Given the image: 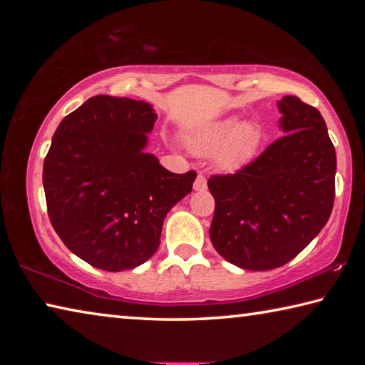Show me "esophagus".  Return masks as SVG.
Returning <instances> with one entry per match:
<instances>
[{
    "label": "esophagus",
    "mask_w": 365,
    "mask_h": 365,
    "mask_svg": "<svg viewBox=\"0 0 365 365\" xmlns=\"http://www.w3.org/2000/svg\"><path fill=\"white\" fill-rule=\"evenodd\" d=\"M193 188H195L196 191H205V190L207 188V180H206V177L202 175V174H197L196 180H195V183H193Z\"/></svg>",
    "instance_id": "esophagus-1"
}]
</instances>
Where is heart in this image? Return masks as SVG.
<instances>
[{"mask_svg": "<svg viewBox=\"0 0 365 365\" xmlns=\"http://www.w3.org/2000/svg\"><path fill=\"white\" fill-rule=\"evenodd\" d=\"M259 130L252 123L240 122L238 117H227L211 123L188 137L190 150L207 156L217 153V160L227 169L238 168L255 156L259 145Z\"/></svg>", "mask_w": 365, "mask_h": 365, "instance_id": "heart-1", "label": "heart"}]
</instances>
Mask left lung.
I'll list each match as a JSON object with an SVG mask.
<instances>
[{
    "mask_svg": "<svg viewBox=\"0 0 365 365\" xmlns=\"http://www.w3.org/2000/svg\"><path fill=\"white\" fill-rule=\"evenodd\" d=\"M282 138L235 174L212 175L215 201L209 237L215 251L246 270H270L317 237L335 201V146L324 117L283 96Z\"/></svg>",
    "mask_w": 365,
    "mask_h": 365,
    "instance_id": "left-lung-1",
    "label": "left lung"
}]
</instances>
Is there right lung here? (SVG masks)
Instances as JSON below:
<instances>
[{"mask_svg": "<svg viewBox=\"0 0 365 365\" xmlns=\"http://www.w3.org/2000/svg\"><path fill=\"white\" fill-rule=\"evenodd\" d=\"M158 115L130 98L98 95L66 115L43 164L51 225L73 255L108 272L146 262L168 212L196 172L174 174L145 153Z\"/></svg>", "mask_w": 365, "mask_h": 365, "instance_id": "1", "label": "right lung"}]
</instances>
